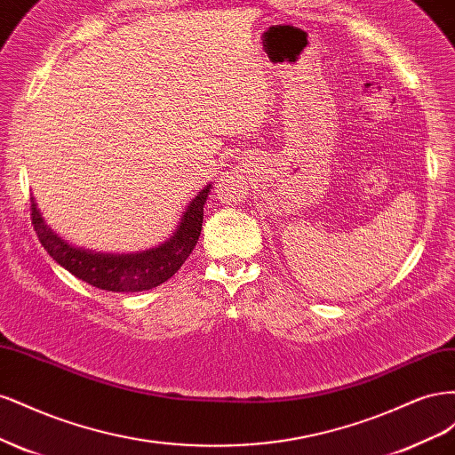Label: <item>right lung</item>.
Returning <instances> with one entry per match:
<instances>
[{
    "mask_svg": "<svg viewBox=\"0 0 455 455\" xmlns=\"http://www.w3.org/2000/svg\"><path fill=\"white\" fill-rule=\"evenodd\" d=\"M211 188L212 184L204 186L188 204L171 239L136 254H100L68 244L47 226L34 197L32 224L49 256L77 279L108 292H142L169 281L196 249L203 228V206Z\"/></svg>",
    "mask_w": 455,
    "mask_h": 455,
    "instance_id": "1",
    "label": "right lung"
}]
</instances>
